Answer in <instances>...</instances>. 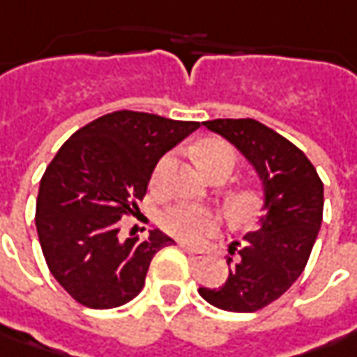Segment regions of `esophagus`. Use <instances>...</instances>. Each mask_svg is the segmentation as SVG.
<instances>
[{
    "mask_svg": "<svg viewBox=\"0 0 357 357\" xmlns=\"http://www.w3.org/2000/svg\"><path fill=\"white\" fill-rule=\"evenodd\" d=\"M179 248L188 254L190 257H194V259H204V257L208 256V252L206 250H199V248H192V245H188V243H179Z\"/></svg>",
    "mask_w": 357,
    "mask_h": 357,
    "instance_id": "34e87169",
    "label": "esophagus"
}]
</instances>
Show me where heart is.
<instances>
[{
	"instance_id": "heart-1",
	"label": "heart",
	"mask_w": 357,
	"mask_h": 357,
	"mask_svg": "<svg viewBox=\"0 0 357 357\" xmlns=\"http://www.w3.org/2000/svg\"><path fill=\"white\" fill-rule=\"evenodd\" d=\"M234 162H236L234 149L220 139H209L197 149V163L202 169L218 165V163H227L229 167H234ZM169 165H172V155L162 158L158 167H155L153 179L155 181L162 179ZM256 195L252 192H236L227 197V208H229L234 218L245 220L256 209ZM160 224L165 231H169L172 236H176L179 240L199 241L202 238L218 231L220 220L211 209L202 208V206H172L162 213Z\"/></svg>"
}]
</instances>
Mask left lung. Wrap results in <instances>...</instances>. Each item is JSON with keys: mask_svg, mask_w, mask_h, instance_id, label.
Masks as SVG:
<instances>
[{"mask_svg": "<svg viewBox=\"0 0 357 357\" xmlns=\"http://www.w3.org/2000/svg\"><path fill=\"white\" fill-rule=\"evenodd\" d=\"M204 126L254 167L264 213L240 248L229 243V254L238 257L224 286L199 287V296L225 312H256L302 275L321 225L324 183L302 149L256 119H211Z\"/></svg>", "mask_w": 357, "mask_h": 357, "instance_id": "8db88e82", "label": "left lung"}]
</instances>
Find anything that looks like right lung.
Returning a JSON list of instances; mask_svg holds the SVG:
<instances>
[{
	"instance_id": "right-lung-1",
	"label": "right lung",
	"mask_w": 357,
	"mask_h": 357,
	"mask_svg": "<svg viewBox=\"0 0 357 357\" xmlns=\"http://www.w3.org/2000/svg\"><path fill=\"white\" fill-rule=\"evenodd\" d=\"M199 128L144 112L93 119L55 153L39 181L36 227L54 278L93 310L133 300L153 256L174 240L151 229L146 240L121 238V218L135 213L163 155Z\"/></svg>"
}]
</instances>
